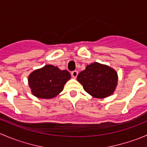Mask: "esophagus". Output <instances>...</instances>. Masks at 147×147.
Segmentation results:
<instances>
[{"instance_id": "34e87169", "label": "esophagus", "mask_w": 147, "mask_h": 147, "mask_svg": "<svg viewBox=\"0 0 147 147\" xmlns=\"http://www.w3.org/2000/svg\"><path fill=\"white\" fill-rule=\"evenodd\" d=\"M71 75H72V78H75L77 76H78V71H77V70H74V71H72V72H71Z\"/></svg>"}]
</instances>
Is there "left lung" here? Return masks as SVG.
Wrapping results in <instances>:
<instances>
[{
	"label": "left lung",
	"mask_w": 147,
	"mask_h": 147,
	"mask_svg": "<svg viewBox=\"0 0 147 147\" xmlns=\"http://www.w3.org/2000/svg\"><path fill=\"white\" fill-rule=\"evenodd\" d=\"M77 80L87 93L97 98H105L115 91L117 74L107 65L94 63L87 65L84 70L80 72Z\"/></svg>",
	"instance_id": "8db88e82"
}]
</instances>
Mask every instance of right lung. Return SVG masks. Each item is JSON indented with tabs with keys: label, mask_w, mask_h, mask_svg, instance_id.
Wrapping results in <instances>:
<instances>
[{
	"label": "right lung",
	"mask_w": 147,
	"mask_h": 147,
	"mask_svg": "<svg viewBox=\"0 0 147 147\" xmlns=\"http://www.w3.org/2000/svg\"><path fill=\"white\" fill-rule=\"evenodd\" d=\"M69 79L70 74L68 71L47 65L33 71L28 78V83L35 97L51 99L63 91L65 84Z\"/></svg>",
	"instance_id": "right-lung-1"
}]
</instances>
